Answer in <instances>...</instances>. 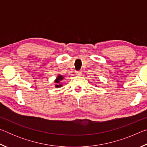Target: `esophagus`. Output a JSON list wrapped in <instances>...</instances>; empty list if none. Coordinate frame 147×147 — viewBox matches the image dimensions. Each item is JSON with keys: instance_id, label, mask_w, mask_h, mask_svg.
<instances>
[{"instance_id": "obj_1", "label": "esophagus", "mask_w": 147, "mask_h": 147, "mask_svg": "<svg viewBox=\"0 0 147 147\" xmlns=\"http://www.w3.org/2000/svg\"><path fill=\"white\" fill-rule=\"evenodd\" d=\"M82 74V71H77V72H76V75H78V76L81 75Z\"/></svg>"}]
</instances>
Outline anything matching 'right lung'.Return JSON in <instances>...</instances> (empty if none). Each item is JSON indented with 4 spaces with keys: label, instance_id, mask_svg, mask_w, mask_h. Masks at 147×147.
I'll list each match as a JSON object with an SVG mask.
<instances>
[{
    "label": "right lung",
    "instance_id": "right-lung-1",
    "mask_svg": "<svg viewBox=\"0 0 147 147\" xmlns=\"http://www.w3.org/2000/svg\"><path fill=\"white\" fill-rule=\"evenodd\" d=\"M63 79V76L59 75V76H58V78H56V80H55V82H56V84H59V83H60V82H61ZM61 85H60V84H59V85H56V88H58V87H61Z\"/></svg>",
    "mask_w": 147,
    "mask_h": 147
}]
</instances>
